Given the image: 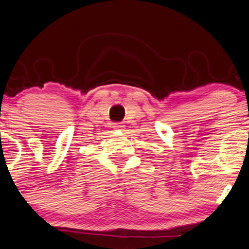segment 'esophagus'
Returning <instances> with one entry per match:
<instances>
[{"instance_id": "esophagus-1", "label": "esophagus", "mask_w": 249, "mask_h": 249, "mask_svg": "<svg viewBox=\"0 0 249 249\" xmlns=\"http://www.w3.org/2000/svg\"><path fill=\"white\" fill-rule=\"evenodd\" d=\"M112 127H113V129H115V131H121V129L124 128V126H123L122 123H113Z\"/></svg>"}]
</instances>
